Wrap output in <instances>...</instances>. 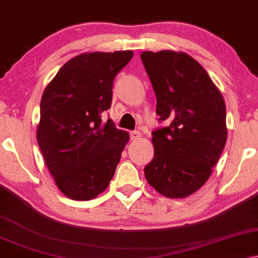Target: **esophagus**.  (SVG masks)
I'll return each instance as SVG.
<instances>
[{"instance_id":"obj_1","label":"esophagus","mask_w":258,"mask_h":258,"mask_svg":"<svg viewBox=\"0 0 258 258\" xmlns=\"http://www.w3.org/2000/svg\"><path fill=\"white\" fill-rule=\"evenodd\" d=\"M142 134L140 132H137V130H135V132H130V138H132L133 141H136L138 138H141Z\"/></svg>"}]
</instances>
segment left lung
I'll use <instances>...</instances> for the list:
<instances>
[{
	"mask_svg": "<svg viewBox=\"0 0 258 258\" xmlns=\"http://www.w3.org/2000/svg\"><path fill=\"white\" fill-rule=\"evenodd\" d=\"M157 97L159 120L152 133L154 157L145 166L150 185L169 198H184L209 180L227 140L223 94L195 58L183 51L141 54Z\"/></svg>",
	"mask_w": 258,
	"mask_h": 258,
	"instance_id": "8db88e82",
	"label": "left lung"
}]
</instances>
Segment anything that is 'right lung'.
<instances>
[{
	"label": "right lung",
	"instance_id": "right-lung-1",
	"mask_svg": "<svg viewBox=\"0 0 258 258\" xmlns=\"http://www.w3.org/2000/svg\"><path fill=\"white\" fill-rule=\"evenodd\" d=\"M134 51H93L69 60L43 91L37 141L57 188L90 201L108 187L129 134L102 114L112 102L113 81Z\"/></svg>",
	"mask_w": 258,
	"mask_h": 258
}]
</instances>
